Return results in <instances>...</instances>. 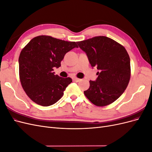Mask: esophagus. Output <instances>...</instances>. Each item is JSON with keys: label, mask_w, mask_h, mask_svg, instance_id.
I'll return each instance as SVG.
<instances>
[{"label": "esophagus", "mask_w": 152, "mask_h": 152, "mask_svg": "<svg viewBox=\"0 0 152 152\" xmlns=\"http://www.w3.org/2000/svg\"><path fill=\"white\" fill-rule=\"evenodd\" d=\"M73 80H74V81H75V82H80L82 79H79V78H77V77H74V78H73Z\"/></svg>", "instance_id": "obj_1"}]
</instances>
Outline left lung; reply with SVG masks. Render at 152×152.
Wrapping results in <instances>:
<instances>
[{"instance_id": "left-lung-1", "label": "left lung", "mask_w": 152, "mask_h": 152, "mask_svg": "<svg viewBox=\"0 0 152 152\" xmlns=\"http://www.w3.org/2000/svg\"><path fill=\"white\" fill-rule=\"evenodd\" d=\"M86 53L91 66L97 67L98 78L90 80L84 93L97 107L113 103L123 94L131 78L129 56L123 45L105 36L77 42Z\"/></svg>"}]
</instances>
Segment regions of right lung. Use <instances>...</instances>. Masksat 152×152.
I'll return each mask as SVG.
<instances>
[{
    "instance_id": "right-lung-1",
    "label": "right lung",
    "mask_w": 152,
    "mask_h": 152,
    "mask_svg": "<svg viewBox=\"0 0 152 152\" xmlns=\"http://www.w3.org/2000/svg\"><path fill=\"white\" fill-rule=\"evenodd\" d=\"M75 48H79L75 42L39 35L21 50L19 57L20 82L34 102L48 107L62 97L72 80L54 75V68L60 66L65 54Z\"/></svg>"
}]
</instances>
